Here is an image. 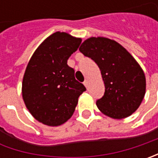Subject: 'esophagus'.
<instances>
[{"instance_id":"obj_1","label":"esophagus","mask_w":158,"mask_h":158,"mask_svg":"<svg viewBox=\"0 0 158 158\" xmlns=\"http://www.w3.org/2000/svg\"><path fill=\"white\" fill-rule=\"evenodd\" d=\"M83 84L85 85V87H86V88H88V86H89V82H88V80H85V81L83 82Z\"/></svg>"}]
</instances>
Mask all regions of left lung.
I'll use <instances>...</instances> for the list:
<instances>
[{"label": "left lung", "mask_w": 158, "mask_h": 158, "mask_svg": "<svg viewBox=\"0 0 158 158\" xmlns=\"http://www.w3.org/2000/svg\"><path fill=\"white\" fill-rule=\"evenodd\" d=\"M79 51L93 60L101 71L106 89L96 102L99 111L115 119L129 117L146 92L145 75L136 60L118 42L104 37L84 40Z\"/></svg>", "instance_id": "1"}]
</instances>
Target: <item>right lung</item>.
<instances>
[{
    "label": "right lung",
    "instance_id": "add662e5",
    "mask_svg": "<svg viewBox=\"0 0 158 158\" xmlns=\"http://www.w3.org/2000/svg\"><path fill=\"white\" fill-rule=\"evenodd\" d=\"M82 39L56 31L44 40L29 60L22 95L30 113L42 124L58 127L73 115L78 98L86 90L76 81L68 60Z\"/></svg>",
    "mask_w": 158,
    "mask_h": 158
}]
</instances>
